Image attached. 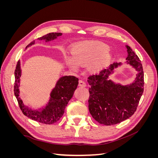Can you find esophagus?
<instances>
[{"label": "esophagus", "instance_id": "obj_1", "mask_svg": "<svg viewBox=\"0 0 158 158\" xmlns=\"http://www.w3.org/2000/svg\"><path fill=\"white\" fill-rule=\"evenodd\" d=\"M79 86H81V87H85V86H86V84H85L84 80H79Z\"/></svg>", "mask_w": 158, "mask_h": 158}]
</instances>
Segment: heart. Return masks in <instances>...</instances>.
<instances>
[{
	"label": "heart",
	"mask_w": 158,
	"mask_h": 158,
	"mask_svg": "<svg viewBox=\"0 0 158 158\" xmlns=\"http://www.w3.org/2000/svg\"><path fill=\"white\" fill-rule=\"evenodd\" d=\"M109 47L102 43L85 41L76 44L73 49V56H67L66 62L72 68L76 69L78 65L92 64L93 69L102 65L108 59Z\"/></svg>",
	"instance_id": "b5f03b06"
}]
</instances>
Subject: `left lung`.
Here are the masks:
<instances>
[{
	"label": "left lung",
	"mask_w": 158,
	"mask_h": 158,
	"mask_svg": "<svg viewBox=\"0 0 158 158\" xmlns=\"http://www.w3.org/2000/svg\"><path fill=\"white\" fill-rule=\"evenodd\" d=\"M128 52L127 63L135 68L138 74L135 82L121 85L107 80L114 68L121 63H114L108 69L100 72L99 75L92 74L88 78L90 88L88 108L95 121L104 125H113L131 117L136 111L144 92V71L141 61L130 47L126 46Z\"/></svg>",
	"instance_id": "1"
}]
</instances>
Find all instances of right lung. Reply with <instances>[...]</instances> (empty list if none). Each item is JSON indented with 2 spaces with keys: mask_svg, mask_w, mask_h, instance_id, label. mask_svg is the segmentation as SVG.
I'll list each match as a JSON object with an SVG mask.
<instances>
[{
  "mask_svg": "<svg viewBox=\"0 0 158 158\" xmlns=\"http://www.w3.org/2000/svg\"><path fill=\"white\" fill-rule=\"evenodd\" d=\"M61 35V33H49L38 38V40H45L46 41H49ZM34 43L35 41H33L26 47V48L34 44ZM14 76H15L14 86V95L23 114L32 120L46 125H51L57 122L63 115L65 108L70 99L73 97L74 91L78 84V78L75 76H63L57 82L55 88L52 89L51 94V98L47 106L41 110H32L26 106L23 103L22 100L19 97L20 91L18 88L21 76L20 61H18L16 64Z\"/></svg>",
  "mask_w": 158,
  "mask_h": 158,
  "instance_id": "add662e5",
  "label": "right lung"
}]
</instances>
